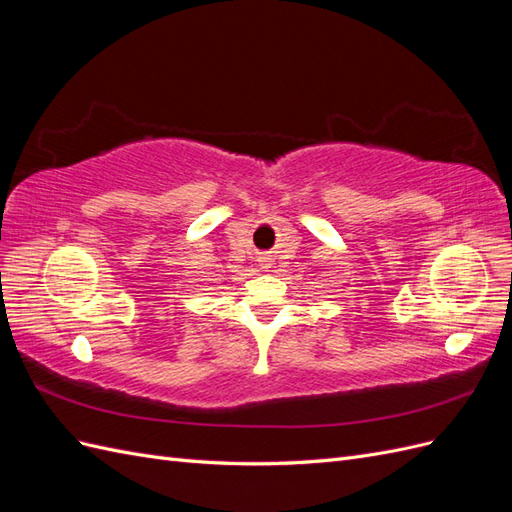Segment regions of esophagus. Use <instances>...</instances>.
I'll use <instances>...</instances> for the list:
<instances>
[{"label":"esophagus","mask_w":512,"mask_h":512,"mask_svg":"<svg viewBox=\"0 0 512 512\" xmlns=\"http://www.w3.org/2000/svg\"><path fill=\"white\" fill-rule=\"evenodd\" d=\"M256 260H258L260 269H271V265H273V258H271L267 252H260Z\"/></svg>","instance_id":"obj_1"}]
</instances>
